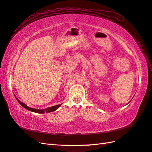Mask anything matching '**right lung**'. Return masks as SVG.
<instances>
[{"label": "right lung", "instance_id": "1", "mask_svg": "<svg viewBox=\"0 0 152 152\" xmlns=\"http://www.w3.org/2000/svg\"><path fill=\"white\" fill-rule=\"evenodd\" d=\"M16 99H17V101L19 102V103L21 105H22V106H23L24 108L26 109L27 110H28V111H32V112H36V113H42V114H43V113H45V112L50 113V112L54 111H56V109H58V108L61 105V104H59V105H54V106H52V107H48V108L45 109H34V108H31V107H28L26 104H24L23 103V102H20L19 100L17 99V98H16Z\"/></svg>", "mask_w": 152, "mask_h": 152}]
</instances>
